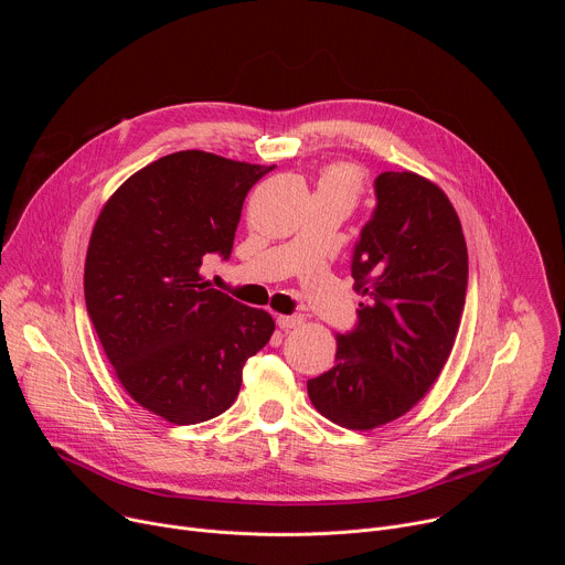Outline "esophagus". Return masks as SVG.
Masks as SVG:
<instances>
[{
  "instance_id": "obj_1",
  "label": "esophagus",
  "mask_w": 565,
  "mask_h": 565,
  "mask_svg": "<svg viewBox=\"0 0 565 565\" xmlns=\"http://www.w3.org/2000/svg\"><path fill=\"white\" fill-rule=\"evenodd\" d=\"M301 319H303L301 315H277V327L284 331H290L301 324Z\"/></svg>"
}]
</instances>
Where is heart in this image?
<instances>
[{
    "label": "heart",
    "instance_id": "b5f03b06",
    "mask_svg": "<svg viewBox=\"0 0 565 565\" xmlns=\"http://www.w3.org/2000/svg\"><path fill=\"white\" fill-rule=\"evenodd\" d=\"M364 177L360 168L351 163H333L319 172L315 183V199H335L349 205V210L358 203L362 194Z\"/></svg>",
    "mask_w": 565,
    "mask_h": 565
}]
</instances>
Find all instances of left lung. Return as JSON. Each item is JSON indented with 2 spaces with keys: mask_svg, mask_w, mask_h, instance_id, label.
I'll use <instances>...</instances> for the list:
<instances>
[{
  "mask_svg": "<svg viewBox=\"0 0 565 565\" xmlns=\"http://www.w3.org/2000/svg\"><path fill=\"white\" fill-rule=\"evenodd\" d=\"M377 207L353 255L364 297L358 329L335 333V366L308 380L312 407L369 431L412 412L436 384L458 335L467 244L447 194L416 172L375 179Z\"/></svg>",
  "mask_w": 565,
  "mask_h": 565,
  "instance_id": "obj_1",
  "label": "left lung"
}]
</instances>
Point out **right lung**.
<instances>
[{"instance_id":"obj_1","label":"right lung","mask_w":565,"mask_h":565,"mask_svg":"<svg viewBox=\"0 0 565 565\" xmlns=\"http://www.w3.org/2000/svg\"><path fill=\"white\" fill-rule=\"evenodd\" d=\"M275 166L188 149L131 174L105 203L85 262V299L114 373L134 402L172 425L230 409L248 358L275 333L262 308L203 281L230 257L241 207Z\"/></svg>"}]
</instances>
